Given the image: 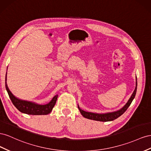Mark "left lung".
I'll return each instance as SVG.
<instances>
[{
	"mask_svg": "<svg viewBox=\"0 0 151 151\" xmlns=\"http://www.w3.org/2000/svg\"><path fill=\"white\" fill-rule=\"evenodd\" d=\"M137 81L136 79V87L135 88L133 91L132 95L131 96L130 98L129 99L128 101L127 102V104L124 106L121 109L118 111H116L114 112H111V113H104V114H98V113H90V112H87L82 110L80 108V107L78 105V107L80 111V113L84 118L92 119V120H96V121H99V122H110L113 121L114 119H117L120 116H122L124 112L127 111V109L128 108V107L130 106L132 101L133 99L135 98L136 92H137Z\"/></svg>",
	"mask_w": 151,
	"mask_h": 151,
	"instance_id": "8db88e82",
	"label": "left lung"
}]
</instances>
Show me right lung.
Here are the masks:
<instances>
[{
    "label": "right lung",
    "instance_id": "1",
    "mask_svg": "<svg viewBox=\"0 0 151 151\" xmlns=\"http://www.w3.org/2000/svg\"><path fill=\"white\" fill-rule=\"evenodd\" d=\"M6 76H6V88L12 104L21 113L32 115H46L49 114L52 110L57 101L58 97V95L55 96L48 104L45 105H40L36 104L35 102L19 99L16 97L9 89L6 82Z\"/></svg>",
    "mask_w": 151,
    "mask_h": 151
}]
</instances>
